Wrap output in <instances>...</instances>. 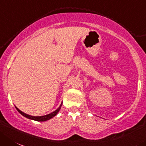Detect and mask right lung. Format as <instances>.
<instances>
[{
    "label": "right lung",
    "instance_id": "right-lung-1",
    "mask_svg": "<svg viewBox=\"0 0 146 146\" xmlns=\"http://www.w3.org/2000/svg\"><path fill=\"white\" fill-rule=\"evenodd\" d=\"M62 103H61L60 106L59 107H58V109H57L55 111H54L53 112L50 113V114H46V115H44V116H37V117H35V116H32V115H29V114H27L26 113L23 112V111H21V110H19V109L17 108V107H16V109L17 110V111H19V112L20 113V114H21V115H23L24 117H25L28 118V119H33V120H35V121H39V122H44V121H47V120H49V119H50L51 118L54 117L55 115H56L58 113V111H60V110L61 108V106H62Z\"/></svg>",
    "mask_w": 146,
    "mask_h": 146
}]
</instances>
